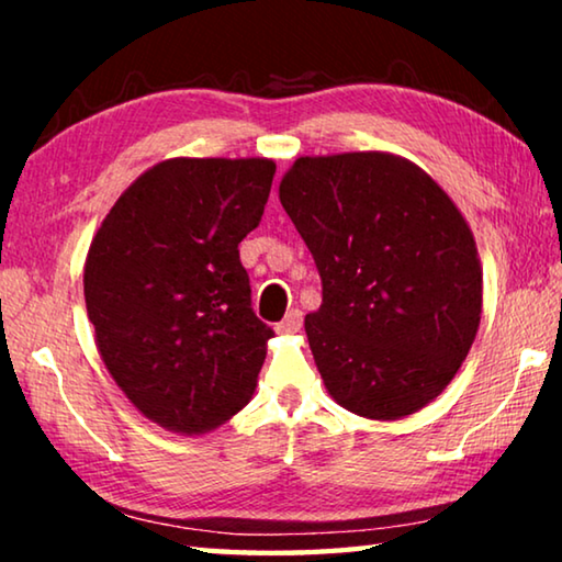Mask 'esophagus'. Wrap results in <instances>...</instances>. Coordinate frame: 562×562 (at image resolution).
I'll list each match as a JSON object with an SVG mask.
<instances>
[{
    "instance_id": "obj_1",
    "label": "esophagus",
    "mask_w": 562,
    "mask_h": 562,
    "mask_svg": "<svg viewBox=\"0 0 562 562\" xmlns=\"http://www.w3.org/2000/svg\"><path fill=\"white\" fill-rule=\"evenodd\" d=\"M274 329H278V335H294V331H300L302 329V312L300 310L288 312V317H284Z\"/></svg>"
}]
</instances>
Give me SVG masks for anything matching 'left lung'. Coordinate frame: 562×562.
I'll use <instances>...</instances> for the list:
<instances>
[{"instance_id": "8db88e82", "label": "left lung", "mask_w": 562, "mask_h": 562, "mask_svg": "<svg viewBox=\"0 0 562 562\" xmlns=\"http://www.w3.org/2000/svg\"><path fill=\"white\" fill-rule=\"evenodd\" d=\"M280 203L322 278L304 331L329 396L372 422L431 404L483 312L479 247L449 193L408 158L355 150L294 160Z\"/></svg>"}]
</instances>
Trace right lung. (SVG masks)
<instances>
[{"label":"right lung","mask_w":562,"mask_h":562,"mask_svg":"<svg viewBox=\"0 0 562 562\" xmlns=\"http://www.w3.org/2000/svg\"><path fill=\"white\" fill-rule=\"evenodd\" d=\"M270 158H168L123 190L93 235L83 297L99 355L150 422L180 436L247 406L274 331L255 317L243 237Z\"/></svg>","instance_id":"add662e5"}]
</instances>
